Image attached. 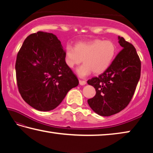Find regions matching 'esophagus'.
Segmentation results:
<instances>
[{
    "mask_svg": "<svg viewBox=\"0 0 153 153\" xmlns=\"http://www.w3.org/2000/svg\"><path fill=\"white\" fill-rule=\"evenodd\" d=\"M79 84L81 85V86H84V85L86 84V82L84 81V80H79Z\"/></svg>",
    "mask_w": 153,
    "mask_h": 153,
    "instance_id": "esophagus-1",
    "label": "esophagus"
}]
</instances>
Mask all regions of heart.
Instances as JSON below:
<instances>
[{
  "label": "heart",
  "mask_w": 153,
  "mask_h": 153,
  "mask_svg": "<svg viewBox=\"0 0 153 153\" xmlns=\"http://www.w3.org/2000/svg\"><path fill=\"white\" fill-rule=\"evenodd\" d=\"M117 48L113 41L95 39L88 42H79L75 47L68 45L65 53V63L69 68L84 62L76 69L80 77H85L92 73L100 74L105 71L115 58Z\"/></svg>",
  "instance_id": "heart-1"
}]
</instances>
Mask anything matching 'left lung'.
I'll list each match as a JSON object with an SVG mask.
<instances>
[{"label":"left lung","mask_w":153,"mask_h":153,"mask_svg":"<svg viewBox=\"0 0 153 153\" xmlns=\"http://www.w3.org/2000/svg\"><path fill=\"white\" fill-rule=\"evenodd\" d=\"M123 48L104 73L88 80L96 95L88 100L98 115L108 117L124 109L133 97L140 77L141 62L134 46L118 36Z\"/></svg>","instance_id":"obj_1"}]
</instances>
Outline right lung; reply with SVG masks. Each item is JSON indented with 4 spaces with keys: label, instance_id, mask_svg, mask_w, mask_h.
I'll use <instances>...</instances> for the list:
<instances>
[{
    "label": "right lung",
    "instance_id": "1",
    "mask_svg": "<svg viewBox=\"0 0 153 153\" xmlns=\"http://www.w3.org/2000/svg\"><path fill=\"white\" fill-rule=\"evenodd\" d=\"M65 53L57 37L44 32L28 36L18 52V89L23 99L35 109L53 110L78 85L76 76L65 63Z\"/></svg>",
    "mask_w": 153,
    "mask_h": 153
}]
</instances>
